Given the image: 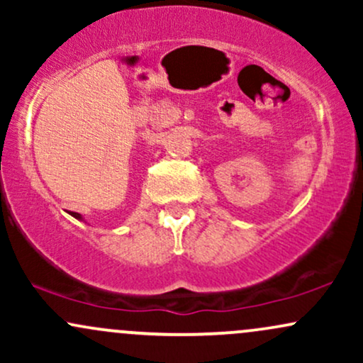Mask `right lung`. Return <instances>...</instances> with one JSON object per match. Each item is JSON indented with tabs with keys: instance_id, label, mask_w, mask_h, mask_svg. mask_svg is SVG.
<instances>
[{
	"instance_id": "add662e5",
	"label": "right lung",
	"mask_w": 363,
	"mask_h": 363,
	"mask_svg": "<svg viewBox=\"0 0 363 363\" xmlns=\"http://www.w3.org/2000/svg\"><path fill=\"white\" fill-rule=\"evenodd\" d=\"M72 216H74L77 220H83V216L80 213H72Z\"/></svg>"
}]
</instances>
